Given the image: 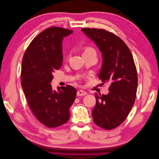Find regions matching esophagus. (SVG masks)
I'll return each mask as SVG.
<instances>
[{
  "label": "esophagus",
  "mask_w": 159,
  "mask_h": 159,
  "mask_svg": "<svg viewBox=\"0 0 159 159\" xmlns=\"http://www.w3.org/2000/svg\"><path fill=\"white\" fill-rule=\"evenodd\" d=\"M87 94V93L83 90H78L77 92V97H82V96H85Z\"/></svg>",
  "instance_id": "obj_1"
}]
</instances>
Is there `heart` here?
Here are the masks:
<instances>
[{"label":"heart","mask_w":159,"mask_h":159,"mask_svg":"<svg viewBox=\"0 0 159 159\" xmlns=\"http://www.w3.org/2000/svg\"><path fill=\"white\" fill-rule=\"evenodd\" d=\"M89 52H95V50L92 47H91V46H87V47H85L84 53H89ZM68 56H67V57H68Z\"/></svg>","instance_id":"1"}]
</instances>
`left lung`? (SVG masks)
Segmentation results:
<instances>
[{
	"label": "left lung",
	"instance_id": "1",
	"mask_svg": "<svg viewBox=\"0 0 159 159\" xmlns=\"http://www.w3.org/2000/svg\"><path fill=\"white\" fill-rule=\"evenodd\" d=\"M94 41L103 56L98 78L109 84L107 95L96 96L93 120L104 129H113L125 120L134 103L137 72L132 53L125 43L113 33L103 29L82 28Z\"/></svg>",
	"mask_w": 159,
	"mask_h": 159
}]
</instances>
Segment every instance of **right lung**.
Returning a JSON list of instances; mask_svg holds the SVG:
<instances>
[{"mask_svg":"<svg viewBox=\"0 0 159 159\" xmlns=\"http://www.w3.org/2000/svg\"><path fill=\"white\" fill-rule=\"evenodd\" d=\"M72 30L52 27L34 39L22 62L21 84L28 105L36 119L53 128L66 123L69 108L76 98L77 90L70 85L53 89V72L62 63V41Z\"/></svg>","mask_w":159,"mask_h":159,"instance_id":"add662e5","label":"right lung"}]
</instances>
